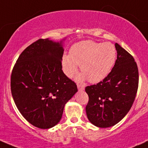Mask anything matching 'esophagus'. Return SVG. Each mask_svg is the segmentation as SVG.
Wrapping results in <instances>:
<instances>
[{
    "label": "esophagus",
    "mask_w": 148,
    "mask_h": 148,
    "mask_svg": "<svg viewBox=\"0 0 148 148\" xmlns=\"http://www.w3.org/2000/svg\"><path fill=\"white\" fill-rule=\"evenodd\" d=\"M77 87H78L79 90L82 91L84 89V85L82 84H77Z\"/></svg>",
    "instance_id": "1"
}]
</instances>
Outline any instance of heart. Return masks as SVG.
I'll return each mask as SVG.
<instances>
[{
    "mask_svg": "<svg viewBox=\"0 0 148 148\" xmlns=\"http://www.w3.org/2000/svg\"><path fill=\"white\" fill-rule=\"evenodd\" d=\"M117 59V50L111 43L84 41L71 46L69 55H64L62 66L66 75L71 77L78 65L82 74L80 79L87 78L91 83L102 81L112 69Z\"/></svg>",
    "mask_w": 148,
    "mask_h": 148,
    "instance_id": "obj_1",
    "label": "heart"
}]
</instances>
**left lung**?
I'll return each mask as SVG.
<instances>
[{
	"label": "left lung",
	"mask_w": 148,
	"mask_h": 148,
	"mask_svg": "<svg viewBox=\"0 0 148 148\" xmlns=\"http://www.w3.org/2000/svg\"><path fill=\"white\" fill-rule=\"evenodd\" d=\"M117 56L112 71L97 84L85 87L89 96L86 112L91 123L106 128L118 123L133 104L139 73L133 56L115 44Z\"/></svg>",
	"instance_id": "1"
}]
</instances>
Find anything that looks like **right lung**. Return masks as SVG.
I'll use <instances>...</instances> for the list:
<instances>
[{
	"label": "right lung",
	"instance_id": "add662e5",
	"mask_svg": "<svg viewBox=\"0 0 148 148\" xmlns=\"http://www.w3.org/2000/svg\"><path fill=\"white\" fill-rule=\"evenodd\" d=\"M61 44L49 38L37 40L23 51L12 70L15 104L29 123L41 129L61 120L65 104L78 91L62 69Z\"/></svg>",
	"mask_w": 148,
	"mask_h": 148
}]
</instances>
